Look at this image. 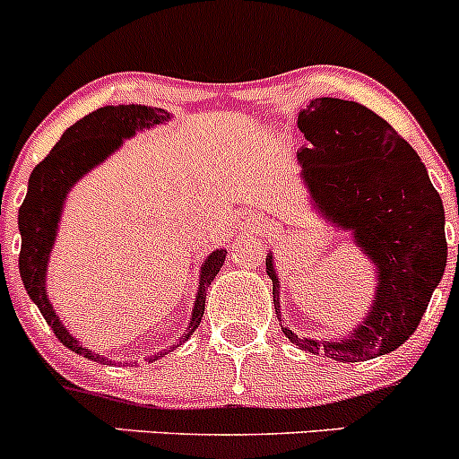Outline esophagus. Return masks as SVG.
<instances>
[{"mask_svg":"<svg viewBox=\"0 0 459 459\" xmlns=\"http://www.w3.org/2000/svg\"><path fill=\"white\" fill-rule=\"evenodd\" d=\"M259 215L255 211H244L242 215L238 217V224H239V229L242 230H255V229H259Z\"/></svg>","mask_w":459,"mask_h":459,"instance_id":"esophagus-1","label":"esophagus"}]
</instances>
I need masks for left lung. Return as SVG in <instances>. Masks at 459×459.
Returning <instances> with one entry per match:
<instances>
[{
  "mask_svg": "<svg viewBox=\"0 0 459 459\" xmlns=\"http://www.w3.org/2000/svg\"><path fill=\"white\" fill-rule=\"evenodd\" d=\"M308 140L298 152L304 186L322 220L351 235L368 257L377 284L367 316L344 335H284L308 353L335 362H367L400 349L427 313L430 295L446 268L442 197L427 169L395 128L358 101L317 97L298 115ZM277 319L280 277L266 255Z\"/></svg>",
  "mask_w": 459,
  "mask_h": 459,
  "instance_id": "left-lung-1",
  "label": "left lung"
}]
</instances>
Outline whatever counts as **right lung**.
I'll use <instances>...</instances> for the list:
<instances>
[{
    "instance_id": "obj_1",
    "label": "right lung",
    "mask_w": 459,
    "mask_h": 459,
    "mask_svg": "<svg viewBox=\"0 0 459 459\" xmlns=\"http://www.w3.org/2000/svg\"><path fill=\"white\" fill-rule=\"evenodd\" d=\"M170 117L173 115L166 113L164 108H152V106L142 104L104 106V108L92 110L91 115H86L80 122L73 124L71 128H66L59 142L53 146V151L46 155V160L32 169L29 193H26V200L20 208V217H17L22 235L20 275L26 286V293L37 304V308L55 331L57 340L66 349L75 351V353L84 355V358L97 364H106L108 358L95 353L88 346L80 344L77 337H73V333L57 317L48 293H46V271H48L55 239H57L64 204H66V197L73 191V186L86 173H91L95 166L106 161V157L119 151L124 142L131 140L135 133L166 124ZM224 259L226 248H215L202 262L200 284H197L191 322H188L186 331L179 337V344L186 342L195 333V328L200 326L204 307H206V290L211 281L215 280L217 273H220V268L224 266ZM179 344H173L169 351H175ZM169 351H160V353L151 355L148 362L164 358Z\"/></svg>"
}]
</instances>
